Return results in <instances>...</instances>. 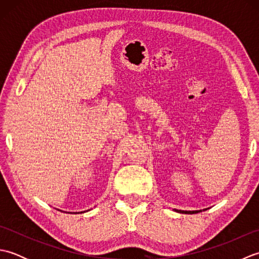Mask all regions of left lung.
I'll use <instances>...</instances> for the list:
<instances>
[{
	"instance_id": "obj_1",
	"label": "left lung",
	"mask_w": 259,
	"mask_h": 259,
	"mask_svg": "<svg viewBox=\"0 0 259 259\" xmlns=\"http://www.w3.org/2000/svg\"><path fill=\"white\" fill-rule=\"evenodd\" d=\"M177 211H179V212H185V213H197V212H199V210H196V211H184V210H177Z\"/></svg>"
}]
</instances>
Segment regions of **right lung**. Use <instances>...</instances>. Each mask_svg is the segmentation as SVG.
I'll list each match as a JSON object with an SVG mask.
<instances>
[{
  "label": "right lung",
  "mask_w": 259,
  "mask_h": 259,
  "mask_svg": "<svg viewBox=\"0 0 259 259\" xmlns=\"http://www.w3.org/2000/svg\"><path fill=\"white\" fill-rule=\"evenodd\" d=\"M81 212H82V211H81Z\"/></svg>",
  "instance_id": "right-lung-1"
}]
</instances>
